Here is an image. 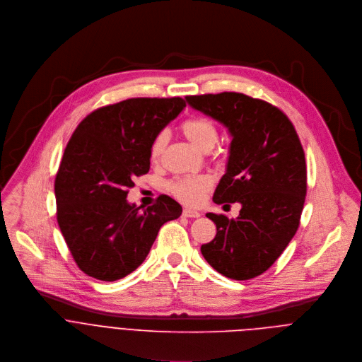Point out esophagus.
Instances as JSON below:
<instances>
[{
	"label": "esophagus",
	"mask_w": 362,
	"mask_h": 362,
	"mask_svg": "<svg viewBox=\"0 0 362 362\" xmlns=\"http://www.w3.org/2000/svg\"><path fill=\"white\" fill-rule=\"evenodd\" d=\"M182 215L187 216V218H198V216H201V212L197 211V209H189V208H185L182 211Z\"/></svg>",
	"instance_id": "obj_1"
}]
</instances>
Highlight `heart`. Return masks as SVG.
<instances>
[{"label": "heart", "mask_w": 362, "mask_h": 362, "mask_svg": "<svg viewBox=\"0 0 362 362\" xmlns=\"http://www.w3.org/2000/svg\"><path fill=\"white\" fill-rule=\"evenodd\" d=\"M181 132L192 144L195 148L202 153L211 151L216 141H218V128L215 122L206 117H192L181 124ZM167 146V132L161 131L156 135L151 142L150 157L157 161ZM211 178L206 175H191L177 178L170 184V191L182 202L195 205L198 204L205 192L211 188Z\"/></svg>", "instance_id": "heart-1"}]
</instances>
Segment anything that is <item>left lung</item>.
<instances>
[{"instance_id": "1", "label": "left lung", "mask_w": 362, "mask_h": 362, "mask_svg": "<svg viewBox=\"0 0 362 362\" xmlns=\"http://www.w3.org/2000/svg\"><path fill=\"white\" fill-rule=\"evenodd\" d=\"M197 111L233 136L215 204L240 202L237 218L208 212L215 238L201 245L206 262L227 278L265 272L296 235L307 194L304 150L293 122L267 101L241 93L188 95Z\"/></svg>"}]
</instances>
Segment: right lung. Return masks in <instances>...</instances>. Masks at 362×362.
I'll use <instances>...</instances> for the list:
<instances>
[{
    "instance_id": "obj_1",
    "label": "right lung",
    "mask_w": 362,
    "mask_h": 362,
    "mask_svg": "<svg viewBox=\"0 0 362 362\" xmlns=\"http://www.w3.org/2000/svg\"><path fill=\"white\" fill-rule=\"evenodd\" d=\"M185 108L173 98H129L87 115L69 138L57 177V221L78 268L117 281L147 258L160 228L182 212L168 195L139 211L127 201L150 171L151 142Z\"/></svg>"
}]
</instances>
